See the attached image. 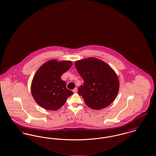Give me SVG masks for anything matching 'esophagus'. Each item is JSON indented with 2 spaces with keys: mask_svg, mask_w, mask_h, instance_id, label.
I'll list each match as a JSON object with an SVG mask.
<instances>
[{
  "mask_svg": "<svg viewBox=\"0 0 156 156\" xmlns=\"http://www.w3.org/2000/svg\"><path fill=\"white\" fill-rule=\"evenodd\" d=\"M73 92H74V93H76V92H77V88H74V89L73 90Z\"/></svg>",
  "mask_w": 156,
  "mask_h": 156,
  "instance_id": "esophagus-1",
  "label": "esophagus"
}]
</instances>
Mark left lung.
<instances>
[{
    "label": "left lung",
    "instance_id": "8db88e82",
    "mask_svg": "<svg viewBox=\"0 0 156 156\" xmlns=\"http://www.w3.org/2000/svg\"><path fill=\"white\" fill-rule=\"evenodd\" d=\"M76 68L83 80L78 94L94 110L108 106L118 94L119 81L115 71L103 61L94 57L76 61Z\"/></svg>",
    "mask_w": 156,
    "mask_h": 156
}]
</instances>
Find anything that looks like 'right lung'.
<instances>
[{"mask_svg":"<svg viewBox=\"0 0 156 156\" xmlns=\"http://www.w3.org/2000/svg\"><path fill=\"white\" fill-rule=\"evenodd\" d=\"M71 61L50 59L38 68L33 76L31 92L35 101L47 110L56 111L62 107L67 99L74 94L67 89L61 75L72 66Z\"/></svg>","mask_w":156,"mask_h":156,"instance_id":"1","label":"right lung"}]
</instances>
